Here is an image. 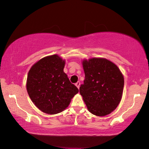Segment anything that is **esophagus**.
I'll use <instances>...</instances> for the list:
<instances>
[{"label": "esophagus", "instance_id": "esophagus-1", "mask_svg": "<svg viewBox=\"0 0 149 149\" xmlns=\"http://www.w3.org/2000/svg\"><path fill=\"white\" fill-rule=\"evenodd\" d=\"M75 86H76L78 89H79V87H80V82L79 81H77L76 84H75Z\"/></svg>", "mask_w": 149, "mask_h": 149}]
</instances>
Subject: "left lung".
I'll use <instances>...</instances> for the list:
<instances>
[{
	"label": "left lung",
	"mask_w": 149,
	"mask_h": 149,
	"mask_svg": "<svg viewBox=\"0 0 149 149\" xmlns=\"http://www.w3.org/2000/svg\"><path fill=\"white\" fill-rule=\"evenodd\" d=\"M84 84L79 93L88 110L98 116L114 111L122 99L124 79L120 69L110 60L93 58L83 61Z\"/></svg>",
	"instance_id": "1"
}]
</instances>
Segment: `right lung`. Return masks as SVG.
<instances>
[{"mask_svg":"<svg viewBox=\"0 0 149 149\" xmlns=\"http://www.w3.org/2000/svg\"><path fill=\"white\" fill-rule=\"evenodd\" d=\"M64 65L65 60L54 54L39 60L28 72L26 88L30 99L47 114L62 112L79 92L64 72Z\"/></svg>","mask_w":149,"mask_h":149,"instance_id":"right-lung-1","label":"right lung"}]
</instances>
